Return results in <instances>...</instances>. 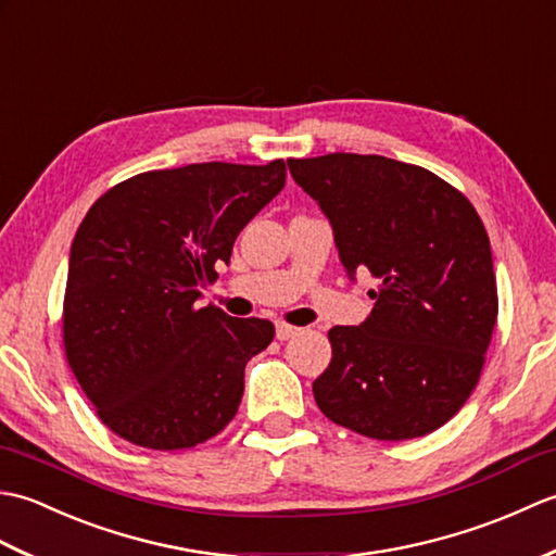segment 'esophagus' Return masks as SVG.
Instances as JSON below:
<instances>
[{
  "mask_svg": "<svg viewBox=\"0 0 556 556\" xmlns=\"http://www.w3.org/2000/svg\"><path fill=\"white\" fill-rule=\"evenodd\" d=\"M301 332L299 327H291V325H287V323H277V327H275V334H277V339L279 341H289V339H293Z\"/></svg>",
  "mask_w": 556,
  "mask_h": 556,
  "instance_id": "esophagus-1",
  "label": "esophagus"
}]
</instances>
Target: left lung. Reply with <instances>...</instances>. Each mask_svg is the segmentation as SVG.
Returning <instances> with one entry per match:
<instances>
[{
  "label": "left lung",
  "mask_w": 556,
  "mask_h": 556,
  "mask_svg": "<svg viewBox=\"0 0 556 556\" xmlns=\"http://www.w3.org/2000/svg\"><path fill=\"white\" fill-rule=\"evenodd\" d=\"M334 233L351 281L377 277L372 313L332 327V363L313 382L329 420L413 440L454 418L478 384L497 323L488 231L456 188L382 155L289 160Z\"/></svg>",
  "instance_id": "obj_1"
}]
</instances>
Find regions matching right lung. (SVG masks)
I'll use <instances>...</instances> for the list:
<instances>
[{
	"label": "right lung",
	"mask_w": 556,
	"mask_h": 556,
	"mask_svg": "<svg viewBox=\"0 0 556 556\" xmlns=\"http://www.w3.org/2000/svg\"><path fill=\"white\" fill-rule=\"evenodd\" d=\"M285 181V160L186 164L138 174L88 210L68 255L64 346L112 432L172 452L236 416L245 363L275 325L200 308V289Z\"/></svg>",
	"instance_id": "add662e5"
}]
</instances>
